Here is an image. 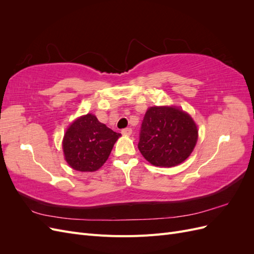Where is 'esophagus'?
Wrapping results in <instances>:
<instances>
[{"mask_svg": "<svg viewBox=\"0 0 254 254\" xmlns=\"http://www.w3.org/2000/svg\"><path fill=\"white\" fill-rule=\"evenodd\" d=\"M131 133H132L131 128H124L122 130V134H124V135H130Z\"/></svg>", "mask_w": 254, "mask_h": 254, "instance_id": "esophagus-1", "label": "esophagus"}]
</instances>
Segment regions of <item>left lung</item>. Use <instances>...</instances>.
Returning a JSON list of instances; mask_svg holds the SVG:
<instances>
[{
    "label": "left lung",
    "mask_w": 254,
    "mask_h": 254,
    "mask_svg": "<svg viewBox=\"0 0 254 254\" xmlns=\"http://www.w3.org/2000/svg\"><path fill=\"white\" fill-rule=\"evenodd\" d=\"M197 139L198 129L189 113L175 106H155L144 115L137 147L152 165L173 167L190 157Z\"/></svg>",
    "instance_id": "left-lung-1"
}]
</instances>
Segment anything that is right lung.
Masks as SVG:
<instances>
[{
	"instance_id": "add662e5",
	"label": "right lung",
	"mask_w": 254,
	"mask_h": 254,
	"mask_svg": "<svg viewBox=\"0 0 254 254\" xmlns=\"http://www.w3.org/2000/svg\"><path fill=\"white\" fill-rule=\"evenodd\" d=\"M121 133L114 132L88 113L68 126L63 140L64 159L73 170L95 172L110 156Z\"/></svg>"
}]
</instances>
